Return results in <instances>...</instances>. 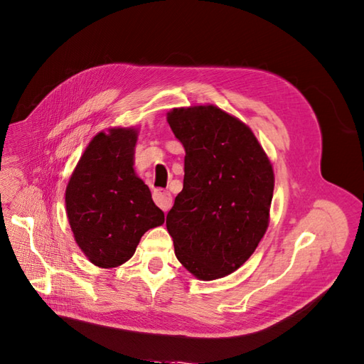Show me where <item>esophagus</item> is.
Wrapping results in <instances>:
<instances>
[{"label":"esophagus","instance_id":"obj_1","mask_svg":"<svg viewBox=\"0 0 364 364\" xmlns=\"http://www.w3.org/2000/svg\"><path fill=\"white\" fill-rule=\"evenodd\" d=\"M154 201L156 203L158 208H161L164 212H167L172 206V195L167 191L158 189L154 192Z\"/></svg>","mask_w":364,"mask_h":364}]
</instances>
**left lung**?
Wrapping results in <instances>:
<instances>
[{
    "label": "left lung",
    "mask_w": 364,
    "mask_h": 364,
    "mask_svg": "<svg viewBox=\"0 0 364 364\" xmlns=\"http://www.w3.org/2000/svg\"><path fill=\"white\" fill-rule=\"evenodd\" d=\"M167 123L186 151L183 191L166 218L175 255L200 279L226 277L266 234L272 164L252 130L217 106L172 109Z\"/></svg>",
    "instance_id": "obj_1"
}]
</instances>
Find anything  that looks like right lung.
Masks as SVG:
<instances>
[{
    "instance_id": "obj_1",
    "label": "right lung",
    "mask_w": 364,
    "mask_h": 364,
    "mask_svg": "<svg viewBox=\"0 0 364 364\" xmlns=\"http://www.w3.org/2000/svg\"><path fill=\"white\" fill-rule=\"evenodd\" d=\"M138 130L114 127L92 138L66 188V212L77 245L98 267H117L135 254L164 212L134 169Z\"/></svg>"
}]
</instances>
